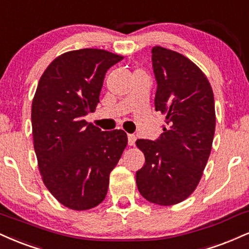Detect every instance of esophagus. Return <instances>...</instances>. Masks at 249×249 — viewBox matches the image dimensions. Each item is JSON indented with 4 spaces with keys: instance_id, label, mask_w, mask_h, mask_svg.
<instances>
[{
    "instance_id": "34e87169",
    "label": "esophagus",
    "mask_w": 249,
    "mask_h": 249,
    "mask_svg": "<svg viewBox=\"0 0 249 249\" xmlns=\"http://www.w3.org/2000/svg\"><path fill=\"white\" fill-rule=\"evenodd\" d=\"M136 136L134 134H128L127 136V140H128V145L130 146H134V142H136Z\"/></svg>"
}]
</instances>
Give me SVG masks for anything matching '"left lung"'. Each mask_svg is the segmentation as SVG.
I'll return each instance as SVG.
<instances>
[{
	"label": "left lung",
	"instance_id": "obj_1",
	"mask_svg": "<svg viewBox=\"0 0 249 249\" xmlns=\"http://www.w3.org/2000/svg\"><path fill=\"white\" fill-rule=\"evenodd\" d=\"M152 61L155 110L167 125L157 142H136L145 155L136 181L143 198L169 206L188 198L202 178L214 136V97L205 74L181 53L154 46Z\"/></svg>",
	"mask_w": 249,
	"mask_h": 249
}]
</instances>
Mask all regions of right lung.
Returning a JSON list of instances; mask_svg holds the SVG:
<instances>
[{
  "label": "right lung",
  "instance_id": "1",
  "mask_svg": "<svg viewBox=\"0 0 249 249\" xmlns=\"http://www.w3.org/2000/svg\"><path fill=\"white\" fill-rule=\"evenodd\" d=\"M124 56L101 49L70 51L45 70L32 101L34 147L44 184L75 211L103 202L109 176L127 145L123 130L101 131L94 112L107 71Z\"/></svg>",
  "mask_w": 249,
  "mask_h": 249
}]
</instances>
